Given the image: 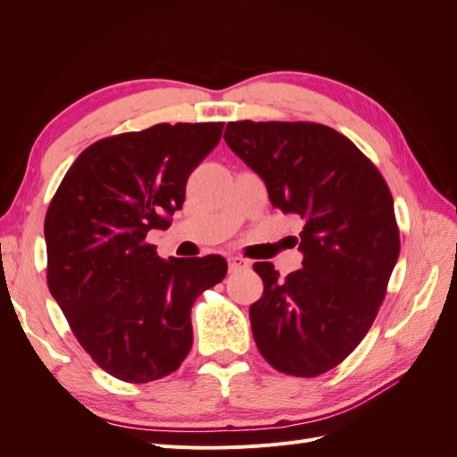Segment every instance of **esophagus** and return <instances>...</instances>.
Listing matches in <instances>:
<instances>
[{
  "instance_id": "obj_1",
  "label": "esophagus",
  "mask_w": 457,
  "mask_h": 457,
  "mask_svg": "<svg viewBox=\"0 0 457 457\" xmlns=\"http://www.w3.org/2000/svg\"><path fill=\"white\" fill-rule=\"evenodd\" d=\"M247 267H250V262H247L244 257H238V255L228 257V270L230 272H238V270H244Z\"/></svg>"
}]
</instances>
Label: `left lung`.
Segmentation results:
<instances>
[{
  "label": "left lung",
  "instance_id": "obj_1",
  "mask_svg": "<svg viewBox=\"0 0 457 457\" xmlns=\"http://www.w3.org/2000/svg\"><path fill=\"white\" fill-rule=\"evenodd\" d=\"M225 141L267 185L270 204L303 219V269L286 280L255 262L262 297L250 307L259 353L282 373L336 368L376 320L400 253L385 179L347 137L311 121H230Z\"/></svg>",
  "mask_w": 457,
  "mask_h": 457
}]
</instances>
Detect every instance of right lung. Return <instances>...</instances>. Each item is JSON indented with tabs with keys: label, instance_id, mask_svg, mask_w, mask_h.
<instances>
[{
	"label": "right lung",
	"instance_id": "1",
	"mask_svg": "<svg viewBox=\"0 0 457 457\" xmlns=\"http://www.w3.org/2000/svg\"><path fill=\"white\" fill-rule=\"evenodd\" d=\"M223 121L158 123L87 146L46 215L47 286L81 347L128 383L170 376L192 347L190 309L227 274L220 255L162 259L146 242L170 228L188 175Z\"/></svg>",
	"mask_w": 457,
	"mask_h": 457
}]
</instances>
